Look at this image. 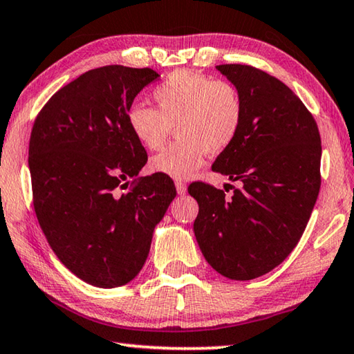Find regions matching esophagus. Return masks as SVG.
I'll return each mask as SVG.
<instances>
[{"mask_svg": "<svg viewBox=\"0 0 354 354\" xmlns=\"http://www.w3.org/2000/svg\"><path fill=\"white\" fill-rule=\"evenodd\" d=\"M176 188H177V193L180 196L187 194V185H185L183 182H176Z\"/></svg>", "mask_w": 354, "mask_h": 354, "instance_id": "34e87169", "label": "esophagus"}]
</instances>
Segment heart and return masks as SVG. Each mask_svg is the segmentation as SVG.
I'll return each mask as SVG.
<instances>
[{
  "label": "heart",
  "instance_id": "obj_1",
  "mask_svg": "<svg viewBox=\"0 0 354 354\" xmlns=\"http://www.w3.org/2000/svg\"><path fill=\"white\" fill-rule=\"evenodd\" d=\"M157 109L135 102L127 126L147 151H158L172 127L177 141L149 161V169L183 180L201 169L205 153H219L236 138L244 118L238 90L224 80L193 71H174L152 93Z\"/></svg>",
  "mask_w": 354,
  "mask_h": 354
}]
</instances>
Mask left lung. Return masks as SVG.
<instances>
[{
    "label": "left lung",
    "instance_id": "8db88e82",
    "mask_svg": "<svg viewBox=\"0 0 354 354\" xmlns=\"http://www.w3.org/2000/svg\"><path fill=\"white\" fill-rule=\"evenodd\" d=\"M244 105L236 138L212 166L241 188L196 182L194 234L212 268L230 280H253L281 264L299 243L320 189L317 124L289 86L249 65H218Z\"/></svg>",
    "mask_w": 354,
    "mask_h": 354
}]
</instances>
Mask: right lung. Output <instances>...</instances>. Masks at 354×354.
<instances>
[{
    "label": "right lung",
    "mask_w": 354,
    "mask_h": 354,
    "mask_svg": "<svg viewBox=\"0 0 354 354\" xmlns=\"http://www.w3.org/2000/svg\"><path fill=\"white\" fill-rule=\"evenodd\" d=\"M160 74L101 66L60 88L37 116L29 141L34 208L57 258L91 286H122L140 274L152 234L176 197L163 174L141 177L147 153L127 126L135 96Z\"/></svg>",
    "instance_id": "obj_1"
}]
</instances>
